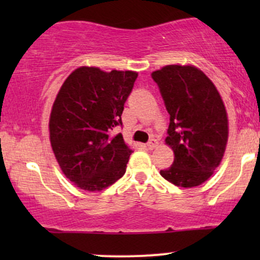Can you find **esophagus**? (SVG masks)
Returning a JSON list of instances; mask_svg holds the SVG:
<instances>
[{
  "label": "esophagus",
  "instance_id": "esophagus-1",
  "mask_svg": "<svg viewBox=\"0 0 260 260\" xmlns=\"http://www.w3.org/2000/svg\"><path fill=\"white\" fill-rule=\"evenodd\" d=\"M157 145H159V143H157V140H155V139H151L150 142H149L148 144H147V148L149 149V150H153V149L157 148Z\"/></svg>",
  "mask_w": 260,
  "mask_h": 260
}]
</instances>
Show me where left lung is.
<instances>
[{"mask_svg": "<svg viewBox=\"0 0 260 260\" xmlns=\"http://www.w3.org/2000/svg\"><path fill=\"white\" fill-rule=\"evenodd\" d=\"M170 113L165 143L171 168L160 175L175 186L204 183L221 162L229 139L228 112L214 83L192 64H169L151 73Z\"/></svg>", "mask_w": 260, "mask_h": 260, "instance_id": "obj_1", "label": "left lung"}]
</instances>
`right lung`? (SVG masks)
Segmentation results:
<instances>
[{"mask_svg": "<svg viewBox=\"0 0 260 260\" xmlns=\"http://www.w3.org/2000/svg\"><path fill=\"white\" fill-rule=\"evenodd\" d=\"M138 73L82 66L66 78L50 113V143L59 169L80 189L120 180L133 150L115 128Z\"/></svg>", "mask_w": 260, "mask_h": 260, "instance_id": "1", "label": "right lung"}]
</instances>
